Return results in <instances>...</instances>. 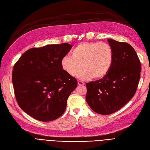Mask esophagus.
<instances>
[{
  "mask_svg": "<svg viewBox=\"0 0 150 150\" xmlns=\"http://www.w3.org/2000/svg\"><path fill=\"white\" fill-rule=\"evenodd\" d=\"M78 84L80 85V86H83V85H84V82H83V81H78Z\"/></svg>",
  "mask_w": 150,
  "mask_h": 150,
  "instance_id": "1",
  "label": "esophagus"
}]
</instances>
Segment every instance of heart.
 <instances>
[{
    "label": "heart",
    "instance_id": "b5f03b06",
    "mask_svg": "<svg viewBox=\"0 0 150 150\" xmlns=\"http://www.w3.org/2000/svg\"><path fill=\"white\" fill-rule=\"evenodd\" d=\"M71 54L72 57L62 59L61 67L71 76H76L84 69L78 75L81 80L103 78L111 69L113 60L112 49L106 42L80 43Z\"/></svg>",
    "mask_w": 150,
    "mask_h": 150
}]
</instances>
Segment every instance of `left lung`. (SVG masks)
Returning a JSON list of instances; mask_svg holds the SVG:
<instances>
[{
    "label": "left lung",
    "mask_w": 150,
    "mask_h": 150,
    "mask_svg": "<svg viewBox=\"0 0 150 150\" xmlns=\"http://www.w3.org/2000/svg\"><path fill=\"white\" fill-rule=\"evenodd\" d=\"M113 60L107 75L86 83V100L94 112L109 115L119 111L133 97L139 84L141 66L133 47L127 42L108 39Z\"/></svg>",
    "instance_id": "1"
}]
</instances>
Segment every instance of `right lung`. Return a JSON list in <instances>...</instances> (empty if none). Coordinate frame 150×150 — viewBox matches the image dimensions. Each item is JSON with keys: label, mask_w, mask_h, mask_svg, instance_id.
Returning <instances> with one entry per match:
<instances>
[{"label": "right lung", "mask_w": 150, "mask_h": 150, "mask_svg": "<svg viewBox=\"0 0 150 150\" xmlns=\"http://www.w3.org/2000/svg\"><path fill=\"white\" fill-rule=\"evenodd\" d=\"M72 47L63 43L30 49L14 66L12 81L18 103L38 120L50 122L59 118L76 88V80L61 64Z\"/></svg>", "instance_id": "obj_1"}]
</instances>
